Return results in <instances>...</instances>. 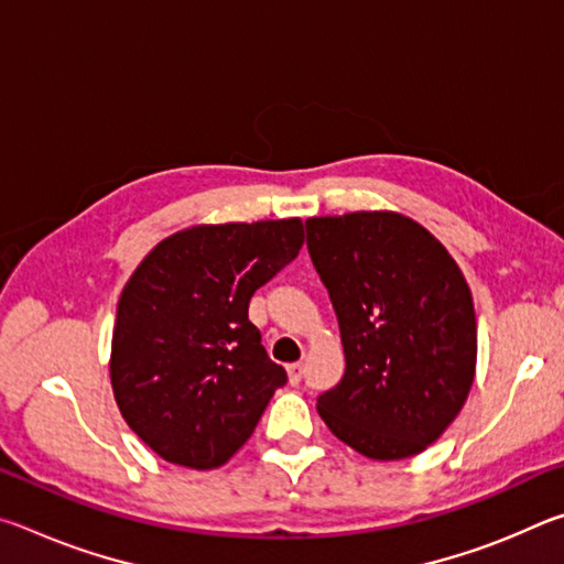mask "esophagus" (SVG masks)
Wrapping results in <instances>:
<instances>
[{
  "label": "esophagus",
  "instance_id": "34e87169",
  "mask_svg": "<svg viewBox=\"0 0 564 564\" xmlns=\"http://www.w3.org/2000/svg\"><path fill=\"white\" fill-rule=\"evenodd\" d=\"M301 378H303V366H301V362H291L289 380H291V383H301Z\"/></svg>",
  "mask_w": 564,
  "mask_h": 564
}]
</instances>
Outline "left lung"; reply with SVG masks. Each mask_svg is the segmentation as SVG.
Instances as JSON below:
<instances>
[{
    "mask_svg": "<svg viewBox=\"0 0 564 564\" xmlns=\"http://www.w3.org/2000/svg\"><path fill=\"white\" fill-rule=\"evenodd\" d=\"M305 231L346 352V373L318 395V415L370 460L423 453L475 380L477 323L460 265L398 212L313 216Z\"/></svg>",
    "mask_w": 564,
    "mask_h": 564,
    "instance_id": "left-lung-1",
    "label": "left lung"
}]
</instances>
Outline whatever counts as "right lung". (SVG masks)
I'll use <instances>...</instances> for the list:
<instances>
[{
  "instance_id": "right-lung-1",
  "label": "right lung",
  "mask_w": 564,
  "mask_h": 564,
  "mask_svg": "<svg viewBox=\"0 0 564 564\" xmlns=\"http://www.w3.org/2000/svg\"><path fill=\"white\" fill-rule=\"evenodd\" d=\"M301 246V218L198 224L151 248L123 285L111 390L127 425L166 463L221 467L285 383L248 303Z\"/></svg>"
}]
</instances>
